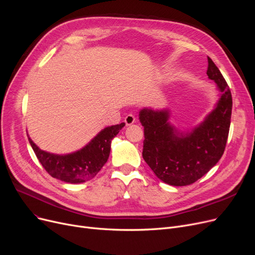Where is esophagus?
I'll use <instances>...</instances> for the list:
<instances>
[{
    "label": "esophagus",
    "mask_w": 255,
    "mask_h": 255,
    "mask_svg": "<svg viewBox=\"0 0 255 255\" xmlns=\"http://www.w3.org/2000/svg\"><path fill=\"white\" fill-rule=\"evenodd\" d=\"M134 122H135V117H134V116L131 115V114H129V115L126 116V118H125V123H126L127 126L132 125Z\"/></svg>",
    "instance_id": "34e87169"
}]
</instances>
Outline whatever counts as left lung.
<instances>
[{"label":"left lung","instance_id":"left-lung-1","mask_svg":"<svg viewBox=\"0 0 255 255\" xmlns=\"http://www.w3.org/2000/svg\"><path fill=\"white\" fill-rule=\"evenodd\" d=\"M207 74L215 82L220 98L203 123L191 131H179L168 110L144 107L139 112L144 140L142 157L158 179L171 186L196 182L219 161L229 137L233 99L217 66L208 57Z\"/></svg>","mask_w":255,"mask_h":255}]
</instances>
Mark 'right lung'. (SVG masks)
<instances>
[{
  "label": "right lung",
  "instance_id": "right-lung-1",
  "mask_svg": "<svg viewBox=\"0 0 255 255\" xmlns=\"http://www.w3.org/2000/svg\"><path fill=\"white\" fill-rule=\"evenodd\" d=\"M124 126L125 123H121L106 127L83 149L66 155L45 152L28 137L39 162L52 178L66 183L79 184L93 179L106 163L112 140Z\"/></svg>",
  "mask_w": 255,
  "mask_h": 255
}]
</instances>
